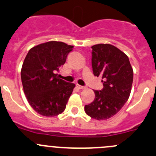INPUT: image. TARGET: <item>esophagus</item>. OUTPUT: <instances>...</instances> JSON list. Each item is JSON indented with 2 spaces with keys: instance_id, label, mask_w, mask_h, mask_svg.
<instances>
[{
  "instance_id": "obj_1",
  "label": "esophagus",
  "mask_w": 156,
  "mask_h": 156,
  "mask_svg": "<svg viewBox=\"0 0 156 156\" xmlns=\"http://www.w3.org/2000/svg\"><path fill=\"white\" fill-rule=\"evenodd\" d=\"M77 87H78V89H81V90H83V89L86 88V86H81V85H79V84H77Z\"/></svg>"
}]
</instances>
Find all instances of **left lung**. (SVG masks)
I'll return each mask as SVG.
<instances>
[{
	"mask_svg": "<svg viewBox=\"0 0 156 156\" xmlns=\"http://www.w3.org/2000/svg\"><path fill=\"white\" fill-rule=\"evenodd\" d=\"M92 69L101 76L104 87L94 90L93 102L85 105V113L98 120H107L118 113L129 98L133 71L127 55L110 44L91 46Z\"/></svg>",
	"mask_w": 156,
	"mask_h": 156,
	"instance_id": "obj_1",
	"label": "left lung"
}]
</instances>
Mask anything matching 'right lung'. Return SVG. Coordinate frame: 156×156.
Masks as SVG:
<instances>
[{
  "label": "right lung",
  "mask_w": 156,
  "mask_h": 156,
  "mask_svg": "<svg viewBox=\"0 0 156 156\" xmlns=\"http://www.w3.org/2000/svg\"><path fill=\"white\" fill-rule=\"evenodd\" d=\"M73 46L50 41L30 49L21 69L27 99L33 110L45 116H55L65 110L75 84L58 78Z\"/></svg>",
  "instance_id": "add662e5"
}]
</instances>
